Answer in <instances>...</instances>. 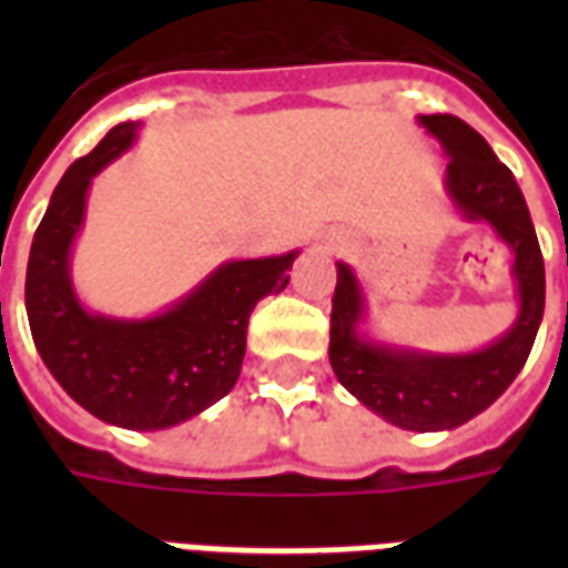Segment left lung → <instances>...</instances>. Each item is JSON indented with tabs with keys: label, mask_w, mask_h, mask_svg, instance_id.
<instances>
[{
	"label": "left lung",
	"mask_w": 568,
	"mask_h": 568,
	"mask_svg": "<svg viewBox=\"0 0 568 568\" xmlns=\"http://www.w3.org/2000/svg\"><path fill=\"white\" fill-rule=\"evenodd\" d=\"M415 120L448 155L445 194L459 217L486 223L513 253L516 321L495 342L466 354L379 342L363 333L368 294L359 276L347 262H336L329 365L338 383L383 422L400 430L436 433L471 422L525 368L546 310V265L525 194L493 146L454 114H418Z\"/></svg>",
	"instance_id": "1"
}]
</instances>
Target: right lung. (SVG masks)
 Segmentation results:
<instances>
[{
  "label": "right lung",
  "mask_w": 568,
  "mask_h": 568,
  "mask_svg": "<svg viewBox=\"0 0 568 568\" xmlns=\"http://www.w3.org/2000/svg\"><path fill=\"white\" fill-rule=\"evenodd\" d=\"M141 123L129 120L93 153L70 164L31 241L26 315L49 374L100 422L126 430H168L230 395L247 351V321L262 297L283 292L301 250L230 258L180 301L144 318L88 310L73 285V247L88 191L132 150Z\"/></svg>",
  "instance_id": "1"
}]
</instances>
